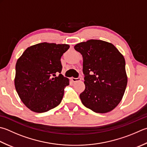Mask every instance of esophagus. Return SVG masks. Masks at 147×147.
<instances>
[{"mask_svg":"<svg viewBox=\"0 0 147 147\" xmlns=\"http://www.w3.org/2000/svg\"><path fill=\"white\" fill-rule=\"evenodd\" d=\"M71 80H72V82H76L78 81H80V78H71Z\"/></svg>","mask_w":147,"mask_h":147,"instance_id":"34e87169","label":"esophagus"}]
</instances>
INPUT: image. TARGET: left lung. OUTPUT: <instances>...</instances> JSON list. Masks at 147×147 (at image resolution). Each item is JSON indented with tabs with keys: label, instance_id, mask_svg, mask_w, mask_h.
I'll list each match as a JSON object with an SVG mask.
<instances>
[{
	"label": "left lung",
	"instance_id": "1",
	"mask_svg": "<svg viewBox=\"0 0 147 147\" xmlns=\"http://www.w3.org/2000/svg\"><path fill=\"white\" fill-rule=\"evenodd\" d=\"M74 49L83 57L85 88L80 95L83 105L96 113L113 110L127 83L124 57L113 44L102 40L80 42Z\"/></svg>",
	"mask_w": 147,
	"mask_h": 147
}]
</instances>
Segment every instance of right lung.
I'll return each mask as SVG.
<instances>
[{"label":"right lung","instance_id":"obj_1","mask_svg":"<svg viewBox=\"0 0 147 147\" xmlns=\"http://www.w3.org/2000/svg\"><path fill=\"white\" fill-rule=\"evenodd\" d=\"M69 48L65 44L39 43L27 48L17 60L15 88L31 111L43 113L61 102L69 80L60 74V59Z\"/></svg>","mask_w":147,"mask_h":147}]
</instances>
